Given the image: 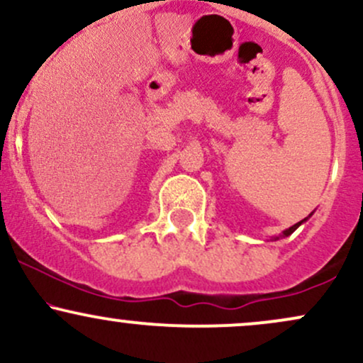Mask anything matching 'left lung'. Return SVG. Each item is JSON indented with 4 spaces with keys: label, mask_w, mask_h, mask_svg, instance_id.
I'll use <instances>...</instances> for the list:
<instances>
[{
    "label": "left lung",
    "mask_w": 363,
    "mask_h": 363,
    "mask_svg": "<svg viewBox=\"0 0 363 363\" xmlns=\"http://www.w3.org/2000/svg\"><path fill=\"white\" fill-rule=\"evenodd\" d=\"M302 222H303V220H302ZM302 222H298V223H295L294 225V227H290V228H286V230L285 232H283V234L280 235V237H289V235H291V234H294V232L295 230H297V228H298V225H301Z\"/></svg>",
    "instance_id": "obj_1"
}]
</instances>
